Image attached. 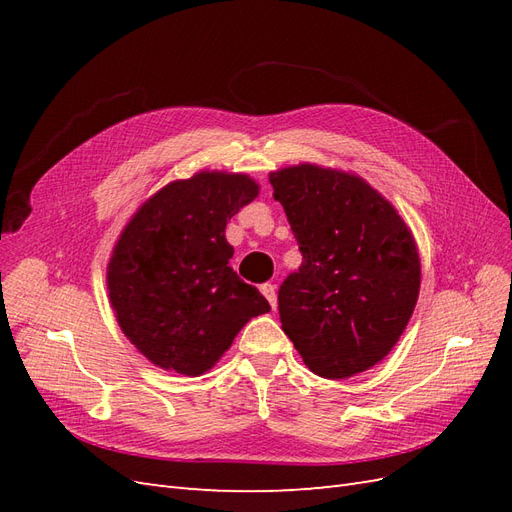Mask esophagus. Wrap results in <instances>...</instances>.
Instances as JSON below:
<instances>
[{
  "instance_id": "esophagus-1",
  "label": "esophagus",
  "mask_w": 512,
  "mask_h": 512,
  "mask_svg": "<svg viewBox=\"0 0 512 512\" xmlns=\"http://www.w3.org/2000/svg\"><path fill=\"white\" fill-rule=\"evenodd\" d=\"M262 294H265L267 297V301H269V305L275 309L277 307V292H275V286L273 284H262Z\"/></svg>"
}]
</instances>
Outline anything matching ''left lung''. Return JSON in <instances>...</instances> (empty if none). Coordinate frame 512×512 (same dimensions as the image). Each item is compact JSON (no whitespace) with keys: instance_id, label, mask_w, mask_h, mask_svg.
I'll list each match as a JSON object with an SVG mask.
<instances>
[{"instance_id":"left-lung-1","label":"left lung","mask_w":512,"mask_h":512,"mask_svg":"<svg viewBox=\"0 0 512 512\" xmlns=\"http://www.w3.org/2000/svg\"><path fill=\"white\" fill-rule=\"evenodd\" d=\"M303 262L277 303L282 329L320 378L380 363L408 327L421 290L412 230L378 190L318 164L269 173Z\"/></svg>"}]
</instances>
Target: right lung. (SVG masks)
<instances>
[{"instance_id":"right-lung-1","label":"right lung","mask_w":512,"mask_h":512,"mask_svg":"<svg viewBox=\"0 0 512 512\" xmlns=\"http://www.w3.org/2000/svg\"><path fill=\"white\" fill-rule=\"evenodd\" d=\"M260 185L243 173L200 170L164 185L121 230L106 267L119 327L156 367L203 376L252 318L271 305L228 267L232 215Z\"/></svg>"}]
</instances>
